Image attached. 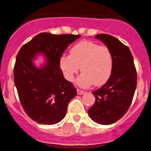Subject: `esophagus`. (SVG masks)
<instances>
[{
    "mask_svg": "<svg viewBox=\"0 0 151 151\" xmlns=\"http://www.w3.org/2000/svg\"><path fill=\"white\" fill-rule=\"evenodd\" d=\"M77 93H78V94H80V95H81V94H83V93H86V92H85L84 91H83V90H80V89H79V88H77Z\"/></svg>",
    "mask_w": 151,
    "mask_h": 151,
    "instance_id": "obj_1",
    "label": "esophagus"
}]
</instances>
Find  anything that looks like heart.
I'll return each mask as SVG.
<instances>
[{
	"instance_id": "1",
	"label": "heart",
	"mask_w": 151,
	"mask_h": 151,
	"mask_svg": "<svg viewBox=\"0 0 151 151\" xmlns=\"http://www.w3.org/2000/svg\"><path fill=\"white\" fill-rule=\"evenodd\" d=\"M69 56H63L60 65L68 81H73L80 69L83 73L79 85L95 86L105 84L112 74L114 60L109 48L89 40H83L70 49Z\"/></svg>"
}]
</instances>
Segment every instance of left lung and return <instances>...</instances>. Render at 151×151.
I'll list each match as a JSON object with an SVG mask.
<instances>
[{"mask_svg":"<svg viewBox=\"0 0 151 151\" xmlns=\"http://www.w3.org/2000/svg\"><path fill=\"white\" fill-rule=\"evenodd\" d=\"M95 37L109 48L114 65L108 81L92 92L96 99L88 112L94 122L110 125L121 119L131 106L137 88V70L128 46L107 34L97 35Z\"/></svg>","mask_w":151,"mask_h":151,"instance_id":"obj_1","label":"left lung"}]
</instances>
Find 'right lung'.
Listing matches in <instances>:
<instances>
[{
	"label": "right lung",
	"instance_id": "add662e5",
	"mask_svg": "<svg viewBox=\"0 0 151 151\" xmlns=\"http://www.w3.org/2000/svg\"><path fill=\"white\" fill-rule=\"evenodd\" d=\"M80 37L43 32L19 51L14 66V82L20 104L32 120L54 125L65 116L77 89L64 78L60 60L66 48ZM37 53H43L47 58L46 65L41 69L35 68L32 63Z\"/></svg>",
	"mask_w": 151,
	"mask_h": 151
}]
</instances>
